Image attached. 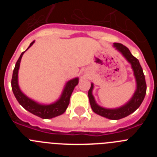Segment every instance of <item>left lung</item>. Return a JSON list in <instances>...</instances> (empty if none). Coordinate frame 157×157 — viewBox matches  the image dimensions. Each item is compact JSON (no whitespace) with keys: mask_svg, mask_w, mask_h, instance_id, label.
I'll use <instances>...</instances> for the list:
<instances>
[{"mask_svg":"<svg viewBox=\"0 0 157 157\" xmlns=\"http://www.w3.org/2000/svg\"><path fill=\"white\" fill-rule=\"evenodd\" d=\"M113 47L118 52H120L123 55V57L127 59V61L131 65V68L134 71V76L136 81V90L134 91L132 98H130L125 105H122L119 108H116V109H106V108L100 106L96 102L95 98L93 95L94 83H91V87L88 92V97L90 99L91 109L96 114L109 119V120H117L129 116L139 108L146 94V83H145L143 70L141 68L138 59L133 56L127 47L120 43H114Z\"/></svg>","mask_w":157,"mask_h":157,"instance_id":"1","label":"left lung"}]
</instances>
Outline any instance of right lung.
I'll list each match as a JSON object with an SVG mask.
<instances>
[{
  "mask_svg": "<svg viewBox=\"0 0 157 157\" xmlns=\"http://www.w3.org/2000/svg\"><path fill=\"white\" fill-rule=\"evenodd\" d=\"M34 43V41H32L27 49ZM26 51L22 52L19 58L18 59L15 68L13 70V74H12V89L16 100L18 101L19 105H22L26 110L30 112L32 114L38 116V117L42 118V119H52V118L56 117V116H60L63 113H64L66 109H67V106H68L69 102H70L71 95L74 90L75 87L78 83V78H72V79L67 82L64 86V88L62 91L61 95L57 101L52 104H48V105L38 103L37 101L32 100L31 98H28L26 94H23L19 86L18 73H19V65H20L22 56Z\"/></svg>",
  "mask_w": 157,
  "mask_h": 157,
  "instance_id": "1",
  "label": "right lung"
}]
</instances>
